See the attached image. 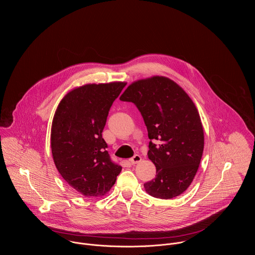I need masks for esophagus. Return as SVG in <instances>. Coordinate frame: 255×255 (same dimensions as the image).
Wrapping results in <instances>:
<instances>
[{"instance_id":"obj_1","label":"esophagus","mask_w":255,"mask_h":255,"mask_svg":"<svg viewBox=\"0 0 255 255\" xmlns=\"http://www.w3.org/2000/svg\"><path fill=\"white\" fill-rule=\"evenodd\" d=\"M141 161V157L139 156V155H134L132 158H130V160H129V162H130V164L131 165H135V164H137V163H139Z\"/></svg>"}]
</instances>
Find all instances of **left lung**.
Segmentation results:
<instances>
[{"instance_id":"8db88e82","label":"left lung","mask_w":255,"mask_h":255,"mask_svg":"<svg viewBox=\"0 0 255 255\" xmlns=\"http://www.w3.org/2000/svg\"><path fill=\"white\" fill-rule=\"evenodd\" d=\"M140 111L148 131V158L156 177L144 183L151 196L171 199L193 181L203 148L204 131L195 104L169 77L155 75L133 81L121 95Z\"/></svg>"}]
</instances>
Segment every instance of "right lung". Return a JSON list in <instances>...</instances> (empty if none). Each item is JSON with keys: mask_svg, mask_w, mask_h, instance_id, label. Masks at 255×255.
<instances>
[{"mask_svg": "<svg viewBox=\"0 0 255 255\" xmlns=\"http://www.w3.org/2000/svg\"><path fill=\"white\" fill-rule=\"evenodd\" d=\"M124 81L88 83L60 101L51 128L54 163L63 179L85 197H103L122 167L113 163L102 137L109 110Z\"/></svg>", "mask_w": 255, "mask_h": 255, "instance_id": "right-lung-1", "label": "right lung"}]
</instances>
